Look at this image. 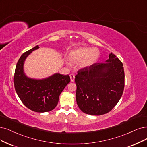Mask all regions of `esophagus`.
I'll use <instances>...</instances> for the list:
<instances>
[{
	"label": "esophagus",
	"mask_w": 147,
	"mask_h": 147,
	"mask_svg": "<svg viewBox=\"0 0 147 147\" xmlns=\"http://www.w3.org/2000/svg\"><path fill=\"white\" fill-rule=\"evenodd\" d=\"M74 78H75V76L73 74H70V79H71V82H74Z\"/></svg>",
	"instance_id": "obj_1"
}]
</instances>
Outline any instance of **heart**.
Returning a JSON list of instances; mask_svg holds the SVG:
<instances>
[{
  "label": "heart",
  "mask_w": 147,
  "mask_h": 147,
  "mask_svg": "<svg viewBox=\"0 0 147 147\" xmlns=\"http://www.w3.org/2000/svg\"><path fill=\"white\" fill-rule=\"evenodd\" d=\"M99 51L96 48L81 47L76 49L69 53V57L73 61L80 62V66L87 68L94 65L99 56ZM69 65V63L67 62Z\"/></svg>",
  "instance_id": "obj_1"
}]
</instances>
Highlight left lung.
I'll use <instances>...</instances> for the list:
<instances>
[{
	"instance_id": "1",
	"label": "left lung",
	"mask_w": 147,
	"mask_h": 147,
	"mask_svg": "<svg viewBox=\"0 0 147 147\" xmlns=\"http://www.w3.org/2000/svg\"><path fill=\"white\" fill-rule=\"evenodd\" d=\"M75 76L76 102L80 110L99 116L110 111L121 98L125 74L122 62L111 53L105 63L79 70Z\"/></svg>"
}]
</instances>
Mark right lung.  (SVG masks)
<instances>
[{
	"label": "right lung",
	"mask_w": 147,
	"mask_h": 147,
	"mask_svg": "<svg viewBox=\"0 0 147 147\" xmlns=\"http://www.w3.org/2000/svg\"><path fill=\"white\" fill-rule=\"evenodd\" d=\"M39 48L37 45L20 56L16 67L14 84L16 93L24 105L33 111L44 113L50 111L56 107L59 96L69 83L70 78L68 74L59 73L42 79L27 76L24 69L25 59Z\"/></svg>",
	"instance_id": "right-lung-1"
}]
</instances>
